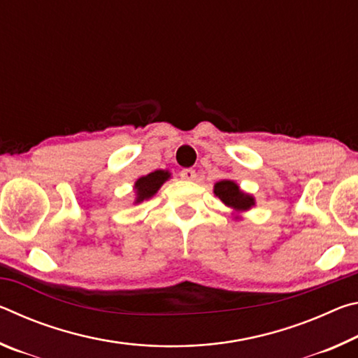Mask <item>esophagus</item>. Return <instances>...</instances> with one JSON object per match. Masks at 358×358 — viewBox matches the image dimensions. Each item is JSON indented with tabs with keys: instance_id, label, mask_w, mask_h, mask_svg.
Segmentation results:
<instances>
[{
	"instance_id": "34e87169",
	"label": "esophagus",
	"mask_w": 358,
	"mask_h": 358,
	"mask_svg": "<svg viewBox=\"0 0 358 358\" xmlns=\"http://www.w3.org/2000/svg\"><path fill=\"white\" fill-rule=\"evenodd\" d=\"M196 171H194V169H183V171L180 172V177L183 178V180H194L196 178Z\"/></svg>"
}]
</instances>
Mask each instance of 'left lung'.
I'll return each mask as SVG.
<instances>
[{"label":"left lung","mask_w":358,"mask_h":358,"mask_svg":"<svg viewBox=\"0 0 358 358\" xmlns=\"http://www.w3.org/2000/svg\"><path fill=\"white\" fill-rule=\"evenodd\" d=\"M215 194L221 201L235 210H248L254 205V199L241 192L240 187L230 180H222L215 185Z\"/></svg>","instance_id":"left-lung-1"}]
</instances>
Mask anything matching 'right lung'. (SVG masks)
<instances>
[{"instance_id": "1", "label": "right lung", "mask_w": 358, "mask_h": 358, "mask_svg": "<svg viewBox=\"0 0 358 358\" xmlns=\"http://www.w3.org/2000/svg\"><path fill=\"white\" fill-rule=\"evenodd\" d=\"M171 177V173L166 171H156L148 173L147 177H142L137 180L136 183V191H137V199L136 202H142L145 199H150L153 194L157 192L161 185Z\"/></svg>"}]
</instances>
